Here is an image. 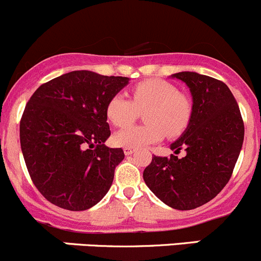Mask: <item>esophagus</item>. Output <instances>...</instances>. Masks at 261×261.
<instances>
[{
    "instance_id": "1",
    "label": "esophagus",
    "mask_w": 261,
    "mask_h": 261,
    "mask_svg": "<svg viewBox=\"0 0 261 261\" xmlns=\"http://www.w3.org/2000/svg\"><path fill=\"white\" fill-rule=\"evenodd\" d=\"M123 152H125V155H131L134 152V149H133V147L125 146V147H123Z\"/></svg>"
}]
</instances>
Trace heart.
<instances>
[{
  "instance_id": "obj_1",
  "label": "heart",
  "mask_w": 261,
  "mask_h": 261,
  "mask_svg": "<svg viewBox=\"0 0 261 261\" xmlns=\"http://www.w3.org/2000/svg\"><path fill=\"white\" fill-rule=\"evenodd\" d=\"M145 111L143 126H131L115 134V144L140 147L163 140L165 134L177 138L186 131L192 120L193 106L186 94L169 82L147 80L131 88V98L115 93L109 99L106 116L116 127H125Z\"/></svg>"
}]
</instances>
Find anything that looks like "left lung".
<instances>
[{
	"mask_svg": "<svg viewBox=\"0 0 261 261\" xmlns=\"http://www.w3.org/2000/svg\"><path fill=\"white\" fill-rule=\"evenodd\" d=\"M193 97L187 130L170 145L169 158L152 156L143 173L146 186L168 206L193 210L215 198L232 175L244 141V121L223 82L194 72L175 73ZM186 151L183 158L176 154Z\"/></svg>",
	"mask_w": 261,
	"mask_h": 261,
	"instance_id": "obj_1",
	"label": "left lung"
}]
</instances>
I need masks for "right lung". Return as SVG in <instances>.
<instances>
[{
    "mask_svg": "<svg viewBox=\"0 0 261 261\" xmlns=\"http://www.w3.org/2000/svg\"><path fill=\"white\" fill-rule=\"evenodd\" d=\"M127 81L74 70L30 97L20 121L21 150L31 180L50 203L84 211L109 192L125 154L105 145L111 135L106 106Z\"/></svg>",
    "mask_w": 261,
    "mask_h": 261,
    "instance_id": "obj_1",
    "label": "right lung"
}]
</instances>
